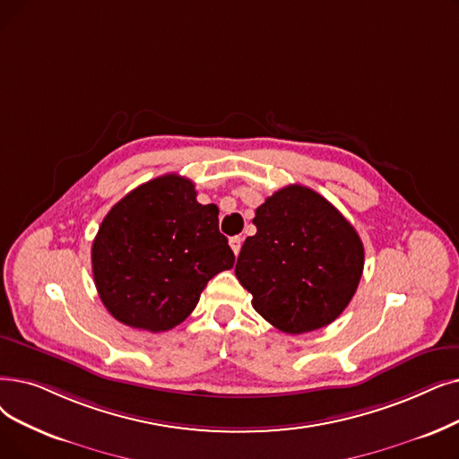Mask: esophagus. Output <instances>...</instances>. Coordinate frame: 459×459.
I'll return each mask as SVG.
<instances>
[{
	"label": "esophagus",
	"mask_w": 459,
	"mask_h": 459,
	"mask_svg": "<svg viewBox=\"0 0 459 459\" xmlns=\"http://www.w3.org/2000/svg\"><path fill=\"white\" fill-rule=\"evenodd\" d=\"M229 244H230V247H232L234 255H238V253H240V249H242V238H240V236H232L230 240H229Z\"/></svg>",
	"instance_id": "obj_1"
}]
</instances>
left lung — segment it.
Returning <instances> with one entry per match:
<instances>
[{
  "label": "left lung",
  "mask_w": 459,
  "mask_h": 459,
  "mask_svg": "<svg viewBox=\"0 0 459 459\" xmlns=\"http://www.w3.org/2000/svg\"><path fill=\"white\" fill-rule=\"evenodd\" d=\"M256 234L242 246L236 277L253 307L287 333H306L343 313L364 270L354 227L325 196L287 186L255 212Z\"/></svg>",
  "instance_id": "1"
}]
</instances>
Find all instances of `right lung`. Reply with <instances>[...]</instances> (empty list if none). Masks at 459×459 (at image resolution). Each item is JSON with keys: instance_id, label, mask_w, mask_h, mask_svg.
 Returning a JSON list of instances; mask_svg holds the SVG:
<instances>
[{"instance_id": "right-lung-1", "label": "right lung", "mask_w": 459, "mask_h": 459, "mask_svg": "<svg viewBox=\"0 0 459 459\" xmlns=\"http://www.w3.org/2000/svg\"><path fill=\"white\" fill-rule=\"evenodd\" d=\"M217 215L178 174L138 186L112 206L91 246V270L116 321L153 333L186 321L210 279L234 266Z\"/></svg>"}]
</instances>
